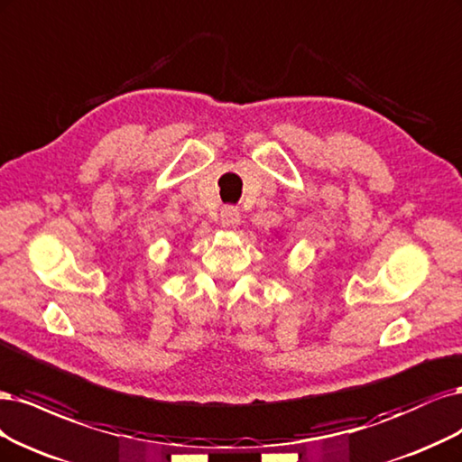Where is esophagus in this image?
Masks as SVG:
<instances>
[{
	"label": "esophagus",
	"mask_w": 462,
	"mask_h": 462,
	"mask_svg": "<svg viewBox=\"0 0 462 462\" xmlns=\"http://www.w3.org/2000/svg\"><path fill=\"white\" fill-rule=\"evenodd\" d=\"M240 225V211L236 207H225L220 213V226L226 230H234Z\"/></svg>",
	"instance_id": "obj_1"
}]
</instances>
